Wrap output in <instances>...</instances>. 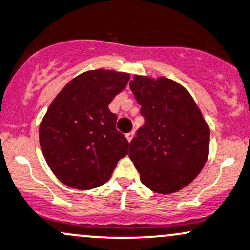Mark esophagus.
<instances>
[{
  "mask_svg": "<svg viewBox=\"0 0 250 250\" xmlns=\"http://www.w3.org/2000/svg\"><path fill=\"white\" fill-rule=\"evenodd\" d=\"M125 138H127V140L129 141V143H130V141H132V140H133V138H134V132L128 133L127 135H125Z\"/></svg>",
  "mask_w": 250,
  "mask_h": 250,
  "instance_id": "obj_1",
  "label": "esophagus"
}]
</instances>
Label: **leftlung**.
Returning a JSON list of instances; mask_svg holds the SVG:
<instances>
[{
	"label": "left lung",
	"instance_id": "left-lung-1",
	"mask_svg": "<svg viewBox=\"0 0 250 250\" xmlns=\"http://www.w3.org/2000/svg\"><path fill=\"white\" fill-rule=\"evenodd\" d=\"M129 87L145 118L129 152L141 182L159 194L181 190L206 163L208 125L193 97L173 80L134 75Z\"/></svg>",
	"mask_w": 250,
	"mask_h": 250
}]
</instances>
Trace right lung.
<instances>
[{
	"label": "right lung",
	"mask_w": 250,
	"mask_h": 250,
	"mask_svg": "<svg viewBox=\"0 0 250 250\" xmlns=\"http://www.w3.org/2000/svg\"><path fill=\"white\" fill-rule=\"evenodd\" d=\"M128 80L127 73L88 70L50 104L39 125V144L51 171L68 187L87 190L104 185L128 154L129 144L109 110Z\"/></svg>",
	"instance_id": "add662e5"
}]
</instances>
